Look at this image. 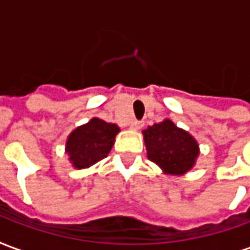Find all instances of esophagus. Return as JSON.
<instances>
[{
  "mask_svg": "<svg viewBox=\"0 0 250 250\" xmlns=\"http://www.w3.org/2000/svg\"><path fill=\"white\" fill-rule=\"evenodd\" d=\"M142 127H143V122H139V120H132V122H131V128L139 130Z\"/></svg>",
  "mask_w": 250,
  "mask_h": 250,
  "instance_id": "1",
  "label": "esophagus"
}]
</instances>
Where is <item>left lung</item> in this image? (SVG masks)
Wrapping results in <instances>:
<instances>
[{"label":"left lung","mask_w":250,"mask_h":250,"mask_svg":"<svg viewBox=\"0 0 250 250\" xmlns=\"http://www.w3.org/2000/svg\"><path fill=\"white\" fill-rule=\"evenodd\" d=\"M143 136L147 157L165 174L184 175L195 165L199 155L198 143L170 119L150 125L143 130Z\"/></svg>","instance_id":"1"}]
</instances>
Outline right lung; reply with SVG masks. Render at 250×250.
Listing matches in <instances>:
<instances>
[{
	"mask_svg": "<svg viewBox=\"0 0 250 250\" xmlns=\"http://www.w3.org/2000/svg\"><path fill=\"white\" fill-rule=\"evenodd\" d=\"M120 128L92 118L88 123L72 131L65 143V152L75 168H88L108 155L114 146L115 136Z\"/></svg>",
	"mask_w": 250,
	"mask_h": 250,
	"instance_id": "right-lung-1",
	"label": "right lung"
}]
</instances>
